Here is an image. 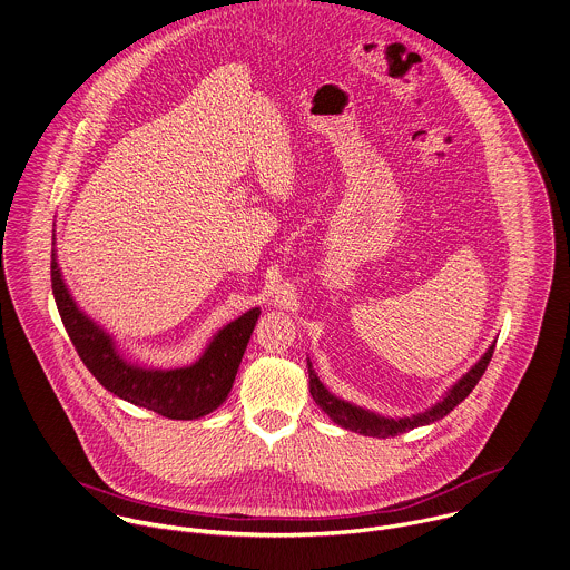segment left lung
<instances>
[{"instance_id": "obj_1", "label": "left lung", "mask_w": 570, "mask_h": 570, "mask_svg": "<svg viewBox=\"0 0 570 570\" xmlns=\"http://www.w3.org/2000/svg\"><path fill=\"white\" fill-rule=\"evenodd\" d=\"M493 347L495 343L489 345V350L480 356V361L466 372L462 374L454 385L445 392V396L434 403L432 407H428L425 412H419V414H412V416H403V419H387V416H381V414H374L370 410H363V407H356L347 401L337 399L335 394H331L324 383L320 381V376L315 374L313 370V363L308 358V379H311V394L315 399V403L337 423L342 425L343 430H350V432H356V434H363V436H374V439H390V436H399L403 432H410L414 428H423V425H430L434 421H441L445 419L452 410H454L458 403H462L469 392L478 385L480 376L484 374L491 356H493Z\"/></svg>"}]
</instances>
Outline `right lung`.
Masks as SVG:
<instances>
[{"mask_svg":"<svg viewBox=\"0 0 570 570\" xmlns=\"http://www.w3.org/2000/svg\"><path fill=\"white\" fill-rule=\"evenodd\" d=\"M52 295L61 322L75 343L81 361L95 379L118 399L151 410L174 421H194L212 414L227 401L246 343L259 317V308H250L225 328H220L200 358L185 367L158 370L127 361L99 324H95L72 299L57 253L50 262Z\"/></svg>","mask_w":570,"mask_h":570,"instance_id":"add662e5","label":"right lung"}]
</instances>
